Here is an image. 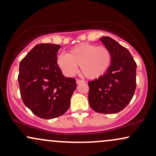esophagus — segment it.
<instances>
[{
	"instance_id": "obj_1",
	"label": "esophagus",
	"mask_w": 156,
	"mask_h": 156,
	"mask_svg": "<svg viewBox=\"0 0 156 156\" xmlns=\"http://www.w3.org/2000/svg\"><path fill=\"white\" fill-rule=\"evenodd\" d=\"M84 80H80V79H77L76 80V83L77 84H80V83H84Z\"/></svg>"
}]
</instances>
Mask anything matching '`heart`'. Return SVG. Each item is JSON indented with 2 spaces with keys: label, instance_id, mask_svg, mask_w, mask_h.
Masks as SVG:
<instances>
[{
  "label": "heart",
  "instance_id": "obj_1",
  "mask_svg": "<svg viewBox=\"0 0 156 156\" xmlns=\"http://www.w3.org/2000/svg\"><path fill=\"white\" fill-rule=\"evenodd\" d=\"M112 61L110 50L105 46L84 43L77 45L67 54L58 55L57 64L67 76H73L80 66V71L89 79L101 78L108 71Z\"/></svg>",
  "mask_w": 156,
  "mask_h": 156
}]
</instances>
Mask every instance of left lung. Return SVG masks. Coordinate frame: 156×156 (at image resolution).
I'll use <instances>...</instances> for the list:
<instances>
[{"mask_svg": "<svg viewBox=\"0 0 156 156\" xmlns=\"http://www.w3.org/2000/svg\"><path fill=\"white\" fill-rule=\"evenodd\" d=\"M105 47L110 50L112 61L106 73L89 81V103L94 112L116 114L131 101L136 86V63L125 48L108 37H101Z\"/></svg>", "mask_w": 156, "mask_h": 156, "instance_id": "1", "label": "left lung"}]
</instances>
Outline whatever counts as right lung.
Masks as SVG:
<instances>
[{
	"label": "right lung",
	"instance_id": "add662e5",
	"mask_svg": "<svg viewBox=\"0 0 156 156\" xmlns=\"http://www.w3.org/2000/svg\"><path fill=\"white\" fill-rule=\"evenodd\" d=\"M59 44H38L20 63L18 82L23 103L42 119L58 117L68 110L76 80L62 74L57 64Z\"/></svg>",
	"mask_w": 156,
	"mask_h": 156
}]
</instances>
